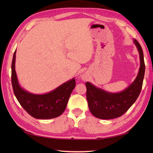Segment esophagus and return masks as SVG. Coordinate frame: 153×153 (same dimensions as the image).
Wrapping results in <instances>:
<instances>
[{"instance_id":"esophagus-1","label":"esophagus","mask_w":153,"mask_h":153,"mask_svg":"<svg viewBox=\"0 0 153 153\" xmlns=\"http://www.w3.org/2000/svg\"><path fill=\"white\" fill-rule=\"evenodd\" d=\"M82 78H83V79H85V76H82Z\"/></svg>"}]
</instances>
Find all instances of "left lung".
<instances>
[{
    "label": "left lung",
    "mask_w": 153,
    "mask_h": 153,
    "mask_svg": "<svg viewBox=\"0 0 153 153\" xmlns=\"http://www.w3.org/2000/svg\"><path fill=\"white\" fill-rule=\"evenodd\" d=\"M137 47L140 67L135 79L126 89L119 93H110L86 82L87 99L90 112L97 118L109 120L122 116L133 105L141 93L145 66L143 53L138 41L134 39Z\"/></svg>",
    "instance_id": "8db88e82"
}]
</instances>
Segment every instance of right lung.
Instances as JSON below:
<instances>
[{
  "label": "right lung",
  "mask_w": 153,
  "mask_h": 153,
  "mask_svg": "<svg viewBox=\"0 0 153 153\" xmlns=\"http://www.w3.org/2000/svg\"><path fill=\"white\" fill-rule=\"evenodd\" d=\"M16 51L12 62V85L14 95L21 106L29 114L37 119H51L60 116L66 108L76 79H71L52 91L37 95L20 87L15 70Z\"/></svg>",
  "instance_id": "right-lung-1"
}]
</instances>
